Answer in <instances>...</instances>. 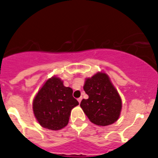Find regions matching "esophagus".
I'll return each instance as SVG.
<instances>
[{"label": "esophagus", "mask_w": 158, "mask_h": 158, "mask_svg": "<svg viewBox=\"0 0 158 158\" xmlns=\"http://www.w3.org/2000/svg\"><path fill=\"white\" fill-rule=\"evenodd\" d=\"M82 97H79V99H77V100H78V102H79V103H80V102H81V101H82Z\"/></svg>", "instance_id": "obj_1"}]
</instances>
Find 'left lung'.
Masks as SVG:
<instances>
[{"label": "left lung", "instance_id": "left-lung-1", "mask_svg": "<svg viewBox=\"0 0 158 158\" xmlns=\"http://www.w3.org/2000/svg\"><path fill=\"white\" fill-rule=\"evenodd\" d=\"M83 89L89 98L81 101L80 106L92 123L109 126L119 119L121 98L106 73L98 72L91 78H86Z\"/></svg>", "mask_w": 158, "mask_h": 158}]
</instances>
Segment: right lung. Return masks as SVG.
Here are the masks:
<instances>
[{
    "mask_svg": "<svg viewBox=\"0 0 158 158\" xmlns=\"http://www.w3.org/2000/svg\"><path fill=\"white\" fill-rule=\"evenodd\" d=\"M73 92L58 76L45 81L32 103L34 115L42 127L59 131L67 126L72 110L79 105Z\"/></svg>",
    "mask_w": 158,
    "mask_h": 158,
    "instance_id": "1",
    "label": "right lung"
}]
</instances>
